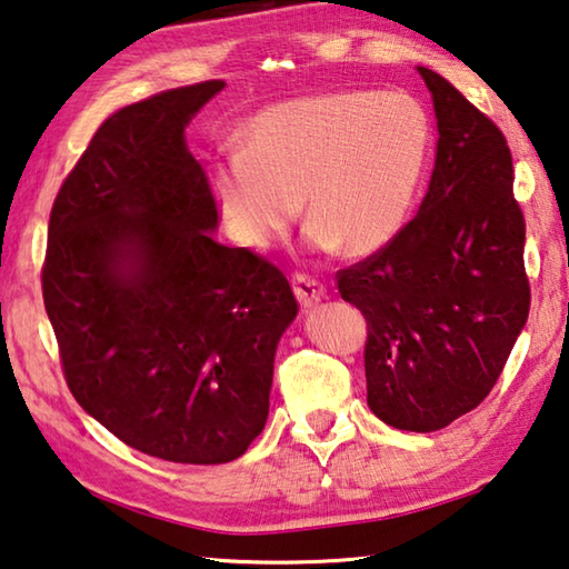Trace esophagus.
I'll return each mask as SVG.
<instances>
[{
    "label": "esophagus",
    "mask_w": 569,
    "mask_h": 569,
    "mask_svg": "<svg viewBox=\"0 0 569 569\" xmlns=\"http://www.w3.org/2000/svg\"><path fill=\"white\" fill-rule=\"evenodd\" d=\"M293 293H296L298 303H301V306H313L326 296V286L313 276L293 273Z\"/></svg>",
    "instance_id": "esophagus-1"
}]
</instances>
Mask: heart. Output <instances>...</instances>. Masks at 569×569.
I'll return each mask as SVG.
<instances>
[{"instance_id":"1","label":"heart","mask_w":569,"mask_h":569,"mask_svg":"<svg viewBox=\"0 0 569 569\" xmlns=\"http://www.w3.org/2000/svg\"><path fill=\"white\" fill-rule=\"evenodd\" d=\"M429 150V124L401 92H329L258 112L243 148L220 152L210 188L230 238L271 248L298 216L319 250L366 256L407 223Z\"/></svg>"}]
</instances>
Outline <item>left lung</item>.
I'll return each mask as SVG.
<instances>
[{
  "label": "left lung",
  "instance_id": "8db88e82",
  "mask_svg": "<svg viewBox=\"0 0 569 569\" xmlns=\"http://www.w3.org/2000/svg\"><path fill=\"white\" fill-rule=\"evenodd\" d=\"M417 70L439 128L429 190L336 286L366 319L369 409L393 429L437 431L492 391L527 323L529 281L507 138L449 80Z\"/></svg>",
  "mask_w": 569,
  "mask_h": 569
}]
</instances>
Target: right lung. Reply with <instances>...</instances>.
Here are the masks:
<instances>
[{
	"mask_svg": "<svg viewBox=\"0 0 569 569\" xmlns=\"http://www.w3.org/2000/svg\"><path fill=\"white\" fill-rule=\"evenodd\" d=\"M223 80L112 112L57 192L44 308L77 403L124 445L226 465L261 435L273 356L298 303L283 271L220 246L186 124Z\"/></svg>",
	"mask_w": 569,
	"mask_h": 569,
	"instance_id": "right-lung-1",
	"label": "right lung"
}]
</instances>
